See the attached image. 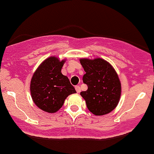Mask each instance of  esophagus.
<instances>
[{
	"label": "esophagus",
	"instance_id": "esophagus-1",
	"mask_svg": "<svg viewBox=\"0 0 154 154\" xmlns=\"http://www.w3.org/2000/svg\"><path fill=\"white\" fill-rule=\"evenodd\" d=\"M75 90L77 93H79V92L81 91V88L79 86H75Z\"/></svg>",
	"mask_w": 154,
	"mask_h": 154
}]
</instances>
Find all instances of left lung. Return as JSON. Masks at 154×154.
I'll use <instances>...</instances> for the list:
<instances>
[{
  "instance_id": "obj_1",
  "label": "left lung",
  "mask_w": 154,
  "mask_h": 154,
  "mask_svg": "<svg viewBox=\"0 0 154 154\" xmlns=\"http://www.w3.org/2000/svg\"><path fill=\"white\" fill-rule=\"evenodd\" d=\"M86 74L83 81L87 90L80 94L90 111L95 115L110 113L116 107L121 96V83L111 65L103 59H82Z\"/></svg>"
}]
</instances>
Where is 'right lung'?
<instances>
[{"label":"right lung","mask_w":154,"mask_h":154,"mask_svg":"<svg viewBox=\"0 0 154 154\" xmlns=\"http://www.w3.org/2000/svg\"><path fill=\"white\" fill-rule=\"evenodd\" d=\"M64 61L56 57L44 60L31 80L32 98L38 107L48 113H55L63 105L69 94L75 93L69 79L61 73Z\"/></svg>","instance_id":"right-lung-1"}]
</instances>
